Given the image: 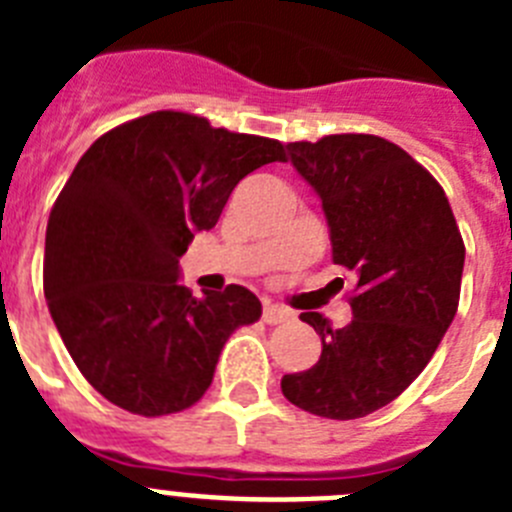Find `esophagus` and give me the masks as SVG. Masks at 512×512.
Returning a JSON list of instances; mask_svg holds the SVG:
<instances>
[{"label": "esophagus", "mask_w": 512, "mask_h": 512, "mask_svg": "<svg viewBox=\"0 0 512 512\" xmlns=\"http://www.w3.org/2000/svg\"><path fill=\"white\" fill-rule=\"evenodd\" d=\"M261 318H264V323L277 325V323H287V320L295 318V312L287 310L284 305H271L269 302V305H264V315H261Z\"/></svg>", "instance_id": "obj_1"}]
</instances>
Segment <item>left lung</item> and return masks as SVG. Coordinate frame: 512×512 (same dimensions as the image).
<instances>
[{
  "label": "left lung",
  "mask_w": 512,
  "mask_h": 512,
  "mask_svg": "<svg viewBox=\"0 0 512 512\" xmlns=\"http://www.w3.org/2000/svg\"><path fill=\"white\" fill-rule=\"evenodd\" d=\"M287 151L323 202L333 264L354 271L356 295L346 328L302 312L323 354L284 374L282 392L320 418H364L408 390L436 354L459 307L464 241L441 184L390 140L343 133Z\"/></svg>",
  "instance_id": "8db88e82"
}]
</instances>
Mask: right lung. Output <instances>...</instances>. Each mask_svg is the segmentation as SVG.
Returning a JSON list of instances; mask_svg holds the SVG:
<instances>
[{
  "label": "right lung",
  "instance_id": "obj_1",
  "mask_svg": "<svg viewBox=\"0 0 512 512\" xmlns=\"http://www.w3.org/2000/svg\"><path fill=\"white\" fill-rule=\"evenodd\" d=\"M274 161L279 140L174 110L117 125L79 158L48 217L43 289L74 364L117 408H192L230 333L261 318L241 284L194 297L179 259L235 184Z\"/></svg>",
  "mask_w": 512,
  "mask_h": 512
}]
</instances>
